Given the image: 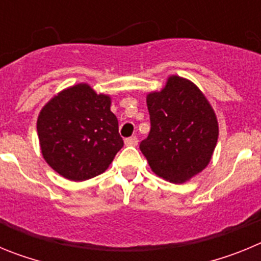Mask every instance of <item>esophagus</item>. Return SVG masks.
<instances>
[{
	"label": "esophagus",
	"mask_w": 261,
	"mask_h": 261,
	"mask_svg": "<svg viewBox=\"0 0 261 261\" xmlns=\"http://www.w3.org/2000/svg\"><path fill=\"white\" fill-rule=\"evenodd\" d=\"M138 144V138L136 136H132V137L125 138V145L126 146H136Z\"/></svg>",
	"instance_id": "esophagus-1"
}]
</instances>
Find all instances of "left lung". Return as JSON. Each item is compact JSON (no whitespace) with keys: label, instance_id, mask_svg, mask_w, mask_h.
Wrapping results in <instances>:
<instances>
[{"label":"left lung","instance_id":"1","mask_svg":"<svg viewBox=\"0 0 261 261\" xmlns=\"http://www.w3.org/2000/svg\"><path fill=\"white\" fill-rule=\"evenodd\" d=\"M150 132L140 144L151 170L172 183H183L202 171L218 138L211 105L192 82L168 78L161 93L146 99Z\"/></svg>","mask_w":261,"mask_h":261}]
</instances>
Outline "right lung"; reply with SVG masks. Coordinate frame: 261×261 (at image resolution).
<instances>
[{"label": "right lung", "mask_w": 261, "mask_h": 261, "mask_svg": "<svg viewBox=\"0 0 261 261\" xmlns=\"http://www.w3.org/2000/svg\"><path fill=\"white\" fill-rule=\"evenodd\" d=\"M107 95L89 85L64 90L41 110L38 136L48 165L69 180L102 174L123 147L119 121Z\"/></svg>", "instance_id": "obj_1"}]
</instances>
